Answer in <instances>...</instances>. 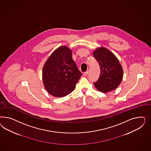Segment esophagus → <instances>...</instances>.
Instances as JSON below:
<instances>
[{"instance_id": "obj_1", "label": "esophagus", "mask_w": 151, "mask_h": 151, "mask_svg": "<svg viewBox=\"0 0 151 151\" xmlns=\"http://www.w3.org/2000/svg\"><path fill=\"white\" fill-rule=\"evenodd\" d=\"M88 71H86V72H85L84 73H83V76H86L88 75Z\"/></svg>"}]
</instances>
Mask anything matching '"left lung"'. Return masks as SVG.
<instances>
[{
	"label": "left lung",
	"instance_id": "8db88e82",
	"mask_svg": "<svg viewBox=\"0 0 151 151\" xmlns=\"http://www.w3.org/2000/svg\"><path fill=\"white\" fill-rule=\"evenodd\" d=\"M93 55L100 65V75L93 83L99 91L106 93L117 88L122 81L124 71L117 57L109 49L100 47L93 51Z\"/></svg>",
	"mask_w": 151,
	"mask_h": 151
}]
</instances>
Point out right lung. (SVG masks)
I'll return each instance as SVG.
<instances>
[{"mask_svg":"<svg viewBox=\"0 0 151 151\" xmlns=\"http://www.w3.org/2000/svg\"><path fill=\"white\" fill-rule=\"evenodd\" d=\"M42 73L46 91L56 97L67 96L73 91L82 76L73 59L72 50L66 46H60L49 56Z\"/></svg>","mask_w":151,"mask_h":151,"instance_id":"add662e5","label":"right lung"}]
</instances>
